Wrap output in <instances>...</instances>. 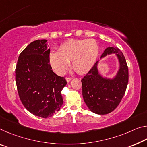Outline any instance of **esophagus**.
I'll use <instances>...</instances> for the list:
<instances>
[{
    "label": "esophagus",
    "mask_w": 147,
    "mask_h": 147,
    "mask_svg": "<svg viewBox=\"0 0 147 147\" xmlns=\"http://www.w3.org/2000/svg\"><path fill=\"white\" fill-rule=\"evenodd\" d=\"M72 79H73V78H71V77H67L66 78V80H67V82H70V81L72 80Z\"/></svg>",
    "instance_id": "1"
}]
</instances>
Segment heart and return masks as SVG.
Here are the masks:
<instances>
[{
	"label": "heart",
	"mask_w": 147,
	"mask_h": 147,
	"mask_svg": "<svg viewBox=\"0 0 147 147\" xmlns=\"http://www.w3.org/2000/svg\"><path fill=\"white\" fill-rule=\"evenodd\" d=\"M99 52L98 44L94 39L69 40L59 46L58 52L50 53L49 62L53 71L59 75L65 74L70 61L78 73L85 74L94 65Z\"/></svg>",
	"instance_id": "heart-1"
}]
</instances>
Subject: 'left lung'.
I'll list each match as a JSON object with an SVG mask.
<instances>
[{
	"label": "left lung",
	"mask_w": 147,
	"mask_h": 147,
	"mask_svg": "<svg viewBox=\"0 0 147 147\" xmlns=\"http://www.w3.org/2000/svg\"><path fill=\"white\" fill-rule=\"evenodd\" d=\"M112 53H115L120 64L119 70L115 77H103L99 73L97 61L81 80L84 101L91 111L98 115H107L115 110L125 94L128 83L127 63L119 49L116 47L106 48L101 59Z\"/></svg>",
	"instance_id": "1"
}]
</instances>
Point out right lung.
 I'll return each mask as SVG.
<instances>
[{
  "label": "right lung",
  "mask_w": 147,
  "mask_h": 147,
  "mask_svg": "<svg viewBox=\"0 0 147 147\" xmlns=\"http://www.w3.org/2000/svg\"><path fill=\"white\" fill-rule=\"evenodd\" d=\"M47 40L30 43L20 54L16 81L22 103L32 115L46 118L60 110L65 78L57 75L49 63Z\"/></svg>",
  "instance_id": "right-lung-1"
}]
</instances>
